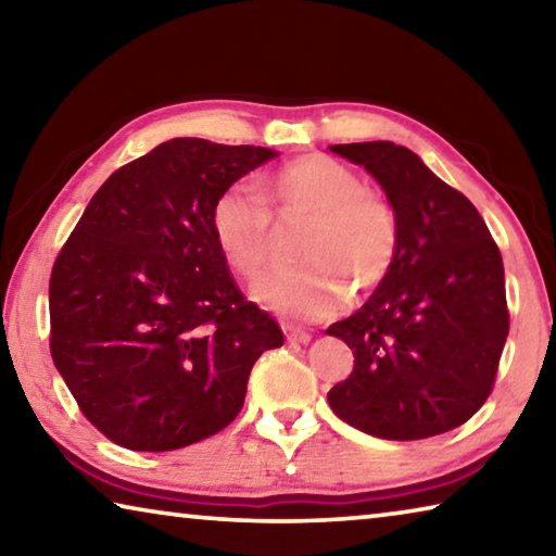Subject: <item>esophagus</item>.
I'll list each match as a JSON object with an SVG mask.
<instances>
[{
  "instance_id": "esophagus-1",
  "label": "esophagus",
  "mask_w": 556,
  "mask_h": 556,
  "mask_svg": "<svg viewBox=\"0 0 556 556\" xmlns=\"http://www.w3.org/2000/svg\"><path fill=\"white\" fill-rule=\"evenodd\" d=\"M285 336L289 343H308L312 341V333L304 331V328H296V326H285Z\"/></svg>"
}]
</instances>
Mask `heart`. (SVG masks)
<instances>
[{"instance_id": "1", "label": "heart", "mask_w": 556, "mask_h": 556, "mask_svg": "<svg viewBox=\"0 0 556 556\" xmlns=\"http://www.w3.org/2000/svg\"><path fill=\"white\" fill-rule=\"evenodd\" d=\"M262 201L279 213H304L294 255L299 265L275 269L252 287L262 306L296 321H316L341 312L355 296L380 289L400 260V220L380 191L326 154H301L262 176ZM248 186L235 184L215 199L211 232L235 275L252 279L267 265L271 248L269 213Z\"/></svg>"}]
</instances>
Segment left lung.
<instances>
[{"mask_svg":"<svg viewBox=\"0 0 556 556\" xmlns=\"http://www.w3.org/2000/svg\"><path fill=\"white\" fill-rule=\"evenodd\" d=\"M378 178L400 220L392 275L361 312L328 328L355 355L328 392L331 409L370 437L417 441L468 421L491 397L510 331L503 257L464 193L407 147L333 144Z\"/></svg>","mask_w":556,"mask_h":556,"instance_id":"left-lung-1","label":"left lung"}]
</instances>
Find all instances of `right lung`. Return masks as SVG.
<instances>
[{"label":"right lung","mask_w":556,"mask_h":556,"mask_svg":"<svg viewBox=\"0 0 556 556\" xmlns=\"http://www.w3.org/2000/svg\"><path fill=\"white\" fill-rule=\"evenodd\" d=\"M275 156L178 137L119 166L53 262L51 357L115 444L174 451L238 417L257 357L285 343L235 285L211 208Z\"/></svg>","instance_id":"1"}]
</instances>
